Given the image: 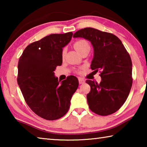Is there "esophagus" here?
Wrapping results in <instances>:
<instances>
[{
  "label": "esophagus",
  "mask_w": 147,
  "mask_h": 147,
  "mask_svg": "<svg viewBox=\"0 0 147 147\" xmlns=\"http://www.w3.org/2000/svg\"><path fill=\"white\" fill-rule=\"evenodd\" d=\"M78 81L80 84H82L84 83H85V80L82 78H78Z\"/></svg>",
  "instance_id": "esophagus-1"
}]
</instances>
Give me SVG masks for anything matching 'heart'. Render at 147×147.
<instances>
[{"mask_svg": "<svg viewBox=\"0 0 147 147\" xmlns=\"http://www.w3.org/2000/svg\"><path fill=\"white\" fill-rule=\"evenodd\" d=\"M74 47L80 54H81L87 49H90L88 41L85 40V39H80V40L76 41L74 43ZM65 54V49H63L61 53L62 56L64 57Z\"/></svg>", "mask_w": 147, "mask_h": 147, "instance_id": "obj_1", "label": "heart"}]
</instances>
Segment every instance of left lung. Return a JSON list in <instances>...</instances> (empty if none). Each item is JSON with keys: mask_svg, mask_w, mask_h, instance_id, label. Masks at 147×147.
Segmentation results:
<instances>
[{"mask_svg": "<svg viewBox=\"0 0 147 147\" xmlns=\"http://www.w3.org/2000/svg\"><path fill=\"white\" fill-rule=\"evenodd\" d=\"M73 37L91 42L94 49L91 68L100 73L99 84L86 80L91 87L87 94L89 109L102 116L116 112L125 102L132 85V63L128 53L116 36L97 29H81Z\"/></svg>", "mask_w": 147, "mask_h": 147, "instance_id": "obj_1", "label": "left lung"}]
</instances>
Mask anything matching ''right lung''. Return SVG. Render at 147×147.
I'll use <instances>...</instances> for the list:
<instances>
[{
    "label": "right lung",
    "instance_id": "obj_1",
    "mask_svg": "<svg viewBox=\"0 0 147 147\" xmlns=\"http://www.w3.org/2000/svg\"><path fill=\"white\" fill-rule=\"evenodd\" d=\"M72 32L53 34L32 43L19 58L17 83L26 104L46 120L53 121L65 115L78 80L69 76L60 83L54 71L61 65L63 47L71 40Z\"/></svg>",
    "mask_w": 147,
    "mask_h": 147
}]
</instances>
